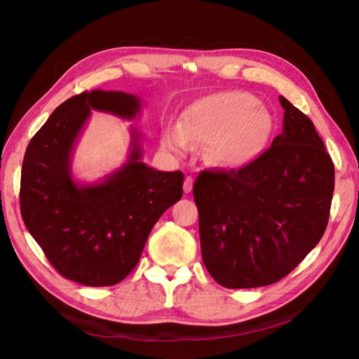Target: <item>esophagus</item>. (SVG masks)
Segmentation results:
<instances>
[{
  "mask_svg": "<svg viewBox=\"0 0 359 359\" xmlns=\"http://www.w3.org/2000/svg\"><path fill=\"white\" fill-rule=\"evenodd\" d=\"M192 187H194V179H192L191 176H187V177L184 179V184H183V191H184L186 194H189V192L192 191Z\"/></svg>",
  "mask_w": 359,
  "mask_h": 359,
  "instance_id": "obj_1",
  "label": "esophagus"
}]
</instances>
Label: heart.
Listing matches in <instances>:
<instances>
[{
	"label": "heart",
	"mask_w": 359,
	"mask_h": 359,
	"mask_svg": "<svg viewBox=\"0 0 359 359\" xmlns=\"http://www.w3.org/2000/svg\"><path fill=\"white\" fill-rule=\"evenodd\" d=\"M257 99L246 91L211 94L186 107L179 125L165 128L163 145L183 153L192 144H210L214 161L222 165H243L265 148L272 118Z\"/></svg>",
	"instance_id": "obj_1"
}]
</instances>
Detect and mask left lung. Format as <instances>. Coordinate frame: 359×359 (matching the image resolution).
Here are the masks:
<instances>
[{
  "label": "left lung",
  "mask_w": 359,
  "mask_h": 359,
  "mask_svg": "<svg viewBox=\"0 0 359 359\" xmlns=\"http://www.w3.org/2000/svg\"><path fill=\"white\" fill-rule=\"evenodd\" d=\"M272 145L237 170H203L194 184L202 260L225 288L275 284L323 237L334 165L309 116L279 96Z\"/></svg>",
  "instance_id": "8db88e82"
}]
</instances>
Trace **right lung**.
<instances>
[{
  "instance_id": "right-lung-1",
  "label": "right lung",
  "mask_w": 359,
  "mask_h": 359,
  "mask_svg": "<svg viewBox=\"0 0 359 359\" xmlns=\"http://www.w3.org/2000/svg\"><path fill=\"white\" fill-rule=\"evenodd\" d=\"M91 109L125 119L140 111L123 91H83L53 110L30 140L22 168L20 211L32 237L64 278L87 287L125 279L163 212L183 195L182 172L140 161L138 132L128 163L97 184L71 177L69 157Z\"/></svg>"
}]
</instances>
